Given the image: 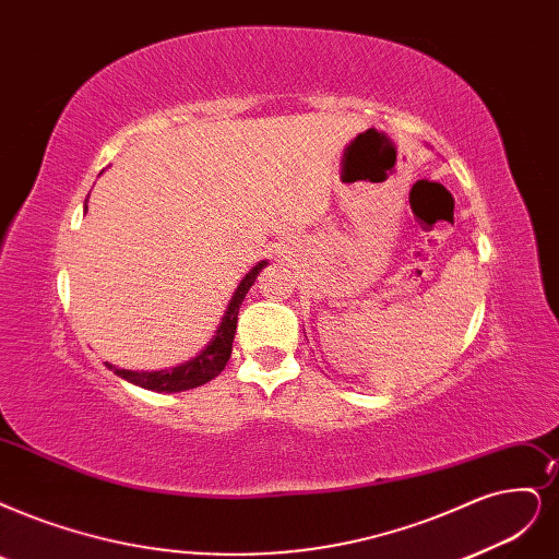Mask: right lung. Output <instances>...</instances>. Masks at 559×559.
Listing matches in <instances>:
<instances>
[{
	"label": "right lung",
	"mask_w": 559,
	"mask_h": 559,
	"mask_svg": "<svg viewBox=\"0 0 559 559\" xmlns=\"http://www.w3.org/2000/svg\"><path fill=\"white\" fill-rule=\"evenodd\" d=\"M85 214H87V202H85ZM262 266H266V260H260L251 269V272H248L239 281L237 290H235L230 304H227L225 313L221 318L216 334L212 336L210 343L204 345L202 353H198L193 359L183 361L179 366H173V368H165V370H127V368H117L108 361H106V366L121 380L138 384L142 389L158 391V394H163V391H165V394H175V391L195 389L200 384H206L210 380H214L225 368L227 359H230V355H233V341H235V334H237L239 306H241L243 297L248 295V290H251V285L255 283L258 274L262 272Z\"/></svg>",
	"instance_id": "obj_1"
}]
</instances>
